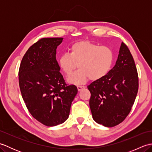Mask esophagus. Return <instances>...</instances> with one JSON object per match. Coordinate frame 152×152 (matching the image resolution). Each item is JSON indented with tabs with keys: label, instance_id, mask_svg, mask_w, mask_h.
I'll return each mask as SVG.
<instances>
[{
	"label": "esophagus",
	"instance_id": "1",
	"mask_svg": "<svg viewBox=\"0 0 152 152\" xmlns=\"http://www.w3.org/2000/svg\"><path fill=\"white\" fill-rule=\"evenodd\" d=\"M77 88H78V90L79 91H82V90H83V89H84L86 88L84 86H77Z\"/></svg>",
	"mask_w": 152,
	"mask_h": 152
}]
</instances>
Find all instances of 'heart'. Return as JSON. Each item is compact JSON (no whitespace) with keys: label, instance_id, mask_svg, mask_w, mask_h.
I'll use <instances>...</instances> for the list:
<instances>
[{"label":"heart","instance_id":"1","mask_svg":"<svg viewBox=\"0 0 152 152\" xmlns=\"http://www.w3.org/2000/svg\"><path fill=\"white\" fill-rule=\"evenodd\" d=\"M114 61V53L110 48L99 46L90 41L83 40L74 43L70 46L69 53H63L58 58V64L61 70L69 76L70 84L82 85L90 78L96 81L104 78L111 70Z\"/></svg>","mask_w":152,"mask_h":152}]
</instances>
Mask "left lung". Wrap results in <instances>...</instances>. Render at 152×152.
I'll list each match as a JSON object with an SVG mask.
<instances>
[{
  "label": "left lung",
  "instance_id": "8db88e82",
  "mask_svg": "<svg viewBox=\"0 0 152 152\" xmlns=\"http://www.w3.org/2000/svg\"><path fill=\"white\" fill-rule=\"evenodd\" d=\"M89 106L99 124L112 127L129 114L138 89V78L133 57L122 42L115 64L106 76L88 86Z\"/></svg>",
  "mask_w": 152,
  "mask_h": 152
}]
</instances>
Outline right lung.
<instances>
[{"mask_svg":"<svg viewBox=\"0 0 152 152\" xmlns=\"http://www.w3.org/2000/svg\"><path fill=\"white\" fill-rule=\"evenodd\" d=\"M63 38H44L28 48L19 70L22 97L31 114L42 124L53 127L69 116L72 102L78 93L67 86L60 73L56 50Z\"/></svg>","mask_w":152,"mask_h":152,"instance_id":"obj_1","label":"right lung"}]
</instances>
